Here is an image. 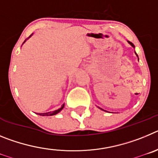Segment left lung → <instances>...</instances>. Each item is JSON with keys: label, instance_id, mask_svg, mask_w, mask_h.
Segmentation results:
<instances>
[{"label": "left lung", "instance_id": "obj_1", "mask_svg": "<svg viewBox=\"0 0 158 158\" xmlns=\"http://www.w3.org/2000/svg\"><path fill=\"white\" fill-rule=\"evenodd\" d=\"M128 43H129L130 44H131V45L132 46V47H134V48H135V45H134L133 43H131V42H129V41H128ZM135 54H136V53H135ZM136 55H137V54H136ZM137 56H138V55H137ZM100 109H101V110H103V109H102V108H100Z\"/></svg>", "mask_w": 158, "mask_h": 158}]
</instances>
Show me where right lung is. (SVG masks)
<instances>
[{"label":"right lung","mask_w":158,"mask_h":158,"mask_svg":"<svg viewBox=\"0 0 158 158\" xmlns=\"http://www.w3.org/2000/svg\"><path fill=\"white\" fill-rule=\"evenodd\" d=\"M32 35H31L30 36H29V38ZM27 40H25V41ZM25 41L23 42V43H25ZM63 107H64V104H62V106L60 108H58V110H55V111H50V112H46V113H37L38 115H42V116H50V115H56V114H58V112H60V111H62V109H63Z\"/></svg>","instance_id":"1"}]
</instances>
